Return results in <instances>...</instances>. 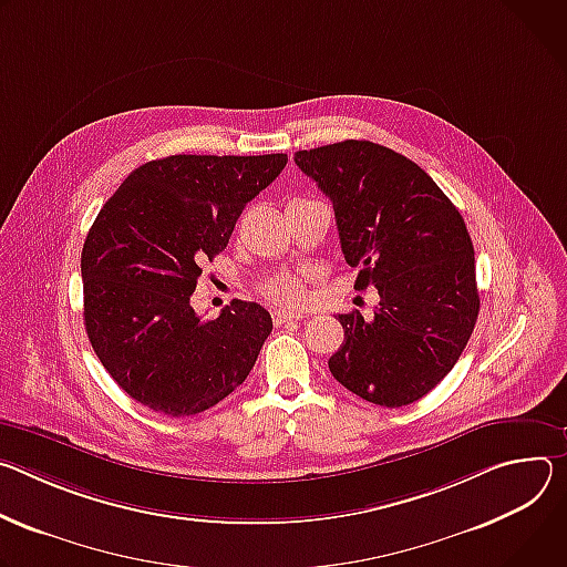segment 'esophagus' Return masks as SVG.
I'll list each match as a JSON object with an SVG mask.
<instances>
[{
    "instance_id": "34e87169",
    "label": "esophagus",
    "mask_w": 567,
    "mask_h": 567,
    "mask_svg": "<svg viewBox=\"0 0 567 567\" xmlns=\"http://www.w3.org/2000/svg\"><path fill=\"white\" fill-rule=\"evenodd\" d=\"M297 320H301V312L286 310V308H279V310H275V312H272V322H275L277 327L288 324V322H297Z\"/></svg>"
}]
</instances>
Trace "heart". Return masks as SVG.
I'll list each match as a JSON object with an SVG mask.
<instances>
[{"label": "heart", "mask_w": 567, "mask_h": 567, "mask_svg": "<svg viewBox=\"0 0 567 567\" xmlns=\"http://www.w3.org/2000/svg\"><path fill=\"white\" fill-rule=\"evenodd\" d=\"M303 200V198H299ZM266 295L272 297L275 301H281V303H297L303 292H301V286L288 277V275H281V277H275L268 286H266Z\"/></svg>", "instance_id": "heart-1"}]
</instances>
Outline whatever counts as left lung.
<instances>
[{"label":"left lung","instance_id":"1","mask_svg":"<svg viewBox=\"0 0 567 567\" xmlns=\"http://www.w3.org/2000/svg\"><path fill=\"white\" fill-rule=\"evenodd\" d=\"M331 198L355 290L375 288L371 318L336 316L342 347L333 379L355 396L401 408L419 401L460 360L480 312L475 251L457 207L412 159L347 140L295 153Z\"/></svg>","mask_w":567,"mask_h":567}]
</instances>
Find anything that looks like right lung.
Segmentation results:
<instances>
[{
  "label": "right lung",
  "instance_id": "1",
  "mask_svg": "<svg viewBox=\"0 0 567 567\" xmlns=\"http://www.w3.org/2000/svg\"><path fill=\"white\" fill-rule=\"evenodd\" d=\"M288 155H171L135 168L99 212L81 255L85 331L114 383L168 416L229 396L272 331L234 299L216 320L192 306L203 264L227 247L245 205Z\"/></svg>",
  "mask_w": 567,
  "mask_h": 567
}]
</instances>
